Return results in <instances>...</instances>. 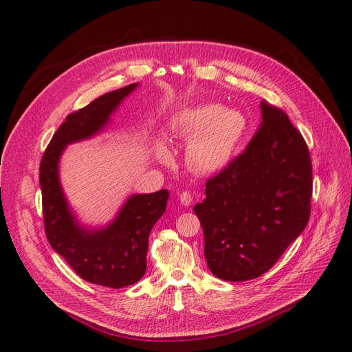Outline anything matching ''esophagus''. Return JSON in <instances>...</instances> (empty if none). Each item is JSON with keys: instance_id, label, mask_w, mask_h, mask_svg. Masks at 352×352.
Wrapping results in <instances>:
<instances>
[{"instance_id": "34e87169", "label": "esophagus", "mask_w": 352, "mask_h": 352, "mask_svg": "<svg viewBox=\"0 0 352 352\" xmlns=\"http://www.w3.org/2000/svg\"><path fill=\"white\" fill-rule=\"evenodd\" d=\"M179 202H182L184 206H190L193 204V195L190 192H183L179 195Z\"/></svg>"}]
</instances>
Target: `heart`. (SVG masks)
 <instances>
[{
	"label": "heart",
	"instance_id": "1",
	"mask_svg": "<svg viewBox=\"0 0 352 352\" xmlns=\"http://www.w3.org/2000/svg\"><path fill=\"white\" fill-rule=\"evenodd\" d=\"M245 129L246 119L239 110L214 103L184 109L173 119L174 135L190 140L187 162L199 174L223 170L234 156ZM157 156L169 159L164 147L157 150Z\"/></svg>",
	"mask_w": 352,
	"mask_h": 352
}]
</instances>
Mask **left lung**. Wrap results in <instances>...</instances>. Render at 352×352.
I'll list each match as a JSON object with an SVG mask.
<instances>
[{
    "mask_svg": "<svg viewBox=\"0 0 352 352\" xmlns=\"http://www.w3.org/2000/svg\"><path fill=\"white\" fill-rule=\"evenodd\" d=\"M261 110L255 137L208 179L206 199L193 208L210 273L227 282L267 273L311 214L313 165L305 140L280 107L264 100Z\"/></svg>",
    "mask_w": 352,
    "mask_h": 352,
    "instance_id": "1",
    "label": "left lung"
}]
</instances>
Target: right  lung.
<instances>
[{
    "label": "right lung",
    "instance_id": "right-lung-1",
    "mask_svg": "<svg viewBox=\"0 0 352 352\" xmlns=\"http://www.w3.org/2000/svg\"><path fill=\"white\" fill-rule=\"evenodd\" d=\"M137 84L93 100L66 116L48 143L39 164L43 217L48 243L75 273L89 283L120 289L137 283L146 273L148 234L166 208L168 190L135 195L104 230L88 232L70 214L58 183V157L66 144L98 133L116 106Z\"/></svg>",
    "mask_w": 352,
    "mask_h": 352
}]
</instances>
